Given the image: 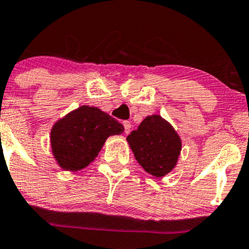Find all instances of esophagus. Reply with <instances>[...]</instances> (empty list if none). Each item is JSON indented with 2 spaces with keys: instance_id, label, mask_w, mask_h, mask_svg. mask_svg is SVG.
Segmentation results:
<instances>
[{
  "instance_id": "1",
  "label": "esophagus",
  "mask_w": 249,
  "mask_h": 249,
  "mask_svg": "<svg viewBox=\"0 0 249 249\" xmlns=\"http://www.w3.org/2000/svg\"><path fill=\"white\" fill-rule=\"evenodd\" d=\"M123 125H124V132H125V134H129L130 130H131V123L127 122V120H125V122H123Z\"/></svg>"
}]
</instances>
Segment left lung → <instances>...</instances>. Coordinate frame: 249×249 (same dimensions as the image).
Segmentation results:
<instances>
[{"label": "left lung", "instance_id": "obj_1", "mask_svg": "<svg viewBox=\"0 0 249 249\" xmlns=\"http://www.w3.org/2000/svg\"><path fill=\"white\" fill-rule=\"evenodd\" d=\"M126 140L140 165L156 178L170 173L178 163L181 140L174 127L160 115L144 118Z\"/></svg>", "mask_w": 249, "mask_h": 249}]
</instances>
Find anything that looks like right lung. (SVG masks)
<instances>
[{
  "label": "right lung",
  "instance_id": "obj_1",
  "mask_svg": "<svg viewBox=\"0 0 249 249\" xmlns=\"http://www.w3.org/2000/svg\"><path fill=\"white\" fill-rule=\"evenodd\" d=\"M123 131L124 126L109 114L96 107L81 106L53 125V156L64 170H80L97 157L108 137Z\"/></svg>",
  "mask_w": 249,
  "mask_h": 249
}]
</instances>
